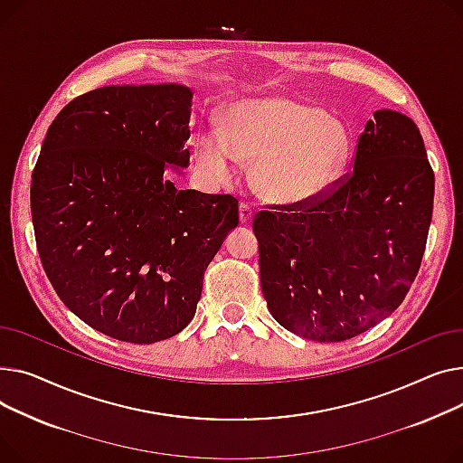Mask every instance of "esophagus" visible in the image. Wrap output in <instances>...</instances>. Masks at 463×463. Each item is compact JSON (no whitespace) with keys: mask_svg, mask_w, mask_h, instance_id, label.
I'll use <instances>...</instances> for the list:
<instances>
[{"mask_svg":"<svg viewBox=\"0 0 463 463\" xmlns=\"http://www.w3.org/2000/svg\"><path fill=\"white\" fill-rule=\"evenodd\" d=\"M252 214H254V211H252V207L249 203H241L239 205V221H241V224H250L252 222Z\"/></svg>","mask_w":463,"mask_h":463,"instance_id":"1","label":"esophagus"}]
</instances>
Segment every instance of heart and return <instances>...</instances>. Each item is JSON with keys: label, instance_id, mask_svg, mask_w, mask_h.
Listing matches in <instances>:
<instances>
[{"label": "heart", "instance_id": "1", "mask_svg": "<svg viewBox=\"0 0 463 463\" xmlns=\"http://www.w3.org/2000/svg\"><path fill=\"white\" fill-rule=\"evenodd\" d=\"M351 155V134L335 118L282 97L235 102L224 132L207 128L194 140L198 172L230 183L239 162L254 165L258 193L279 203H307L340 179Z\"/></svg>", "mask_w": 463, "mask_h": 463}]
</instances>
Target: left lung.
Here are the masks:
<instances>
[{"label": "left lung", "mask_w": 463, "mask_h": 463, "mask_svg": "<svg viewBox=\"0 0 463 463\" xmlns=\"http://www.w3.org/2000/svg\"><path fill=\"white\" fill-rule=\"evenodd\" d=\"M277 209L252 226L269 312L307 340L363 335L402 305L426 249L433 172L417 125L373 112L353 174L327 196Z\"/></svg>", "instance_id": "1"}]
</instances>
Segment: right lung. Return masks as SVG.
I'll list each match as a JSON object with an SVG mask.
<instances>
[{"label":"right lung","instance_id":"obj_1","mask_svg":"<svg viewBox=\"0 0 463 463\" xmlns=\"http://www.w3.org/2000/svg\"><path fill=\"white\" fill-rule=\"evenodd\" d=\"M193 90L106 86L52 121L32 175L44 273L99 333L155 344L196 314L203 273L239 224L230 194L179 190L188 168Z\"/></svg>","mask_w":463,"mask_h":463}]
</instances>
